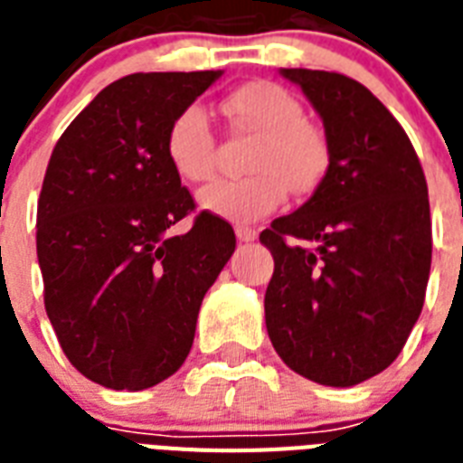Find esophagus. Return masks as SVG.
I'll list each match as a JSON object with an SVG mask.
<instances>
[{
	"label": "esophagus",
	"instance_id": "esophagus-1",
	"mask_svg": "<svg viewBox=\"0 0 463 463\" xmlns=\"http://www.w3.org/2000/svg\"><path fill=\"white\" fill-rule=\"evenodd\" d=\"M235 235H238L240 242H252V240H257V231L254 228H245V225H238Z\"/></svg>",
	"mask_w": 463,
	"mask_h": 463
}]
</instances>
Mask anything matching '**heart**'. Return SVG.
<instances>
[{
	"label": "heart",
	"instance_id": "b5f03b06",
	"mask_svg": "<svg viewBox=\"0 0 463 463\" xmlns=\"http://www.w3.org/2000/svg\"><path fill=\"white\" fill-rule=\"evenodd\" d=\"M221 110L235 127L260 134V144L247 160L250 177L216 180L199 192L196 199L206 213L252 223L274 213L288 189L305 194L322 180L329 146L288 89L274 81L245 83L225 98ZM165 158L182 180H209L216 167V134L209 112L189 105L175 115L165 132Z\"/></svg>",
	"mask_w": 463,
	"mask_h": 463
}]
</instances>
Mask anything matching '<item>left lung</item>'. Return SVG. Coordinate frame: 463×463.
Segmentation results:
<instances>
[{
	"instance_id": "left-lung-1",
	"label": "left lung",
	"mask_w": 463,
	"mask_h": 463,
	"mask_svg": "<svg viewBox=\"0 0 463 463\" xmlns=\"http://www.w3.org/2000/svg\"><path fill=\"white\" fill-rule=\"evenodd\" d=\"M322 118L329 167L260 240L274 254L267 331L290 370L353 387L389 367L423 309L432 260L428 182L394 115L336 71L281 69Z\"/></svg>"
}]
</instances>
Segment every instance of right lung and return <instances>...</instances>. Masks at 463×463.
Masks as SVG:
<instances>
[{"mask_svg":"<svg viewBox=\"0 0 463 463\" xmlns=\"http://www.w3.org/2000/svg\"><path fill=\"white\" fill-rule=\"evenodd\" d=\"M221 71L129 74L57 141L38 199L45 309L69 363L108 389L177 373L206 290L235 252L223 218L196 209L165 158V132Z\"/></svg>","mask_w":463,"mask_h":463,"instance_id":"right-lung-1","label":"right lung"}]
</instances>
